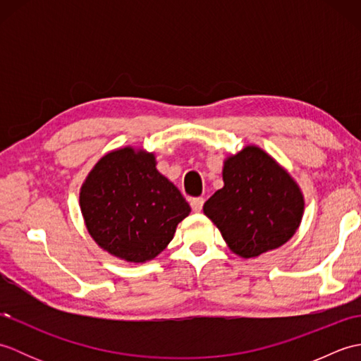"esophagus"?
Wrapping results in <instances>:
<instances>
[{
	"label": "esophagus",
	"mask_w": 361,
	"mask_h": 361,
	"mask_svg": "<svg viewBox=\"0 0 361 361\" xmlns=\"http://www.w3.org/2000/svg\"><path fill=\"white\" fill-rule=\"evenodd\" d=\"M203 203H204V198L195 197V198H192V200H190V208H192L194 212H202Z\"/></svg>",
	"instance_id": "1"
}]
</instances>
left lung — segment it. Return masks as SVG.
Returning a JSON list of instances; mask_svg holds the SVG:
<instances>
[{"label":"left lung","mask_w":361,"mask_h":361,"mask_svg":"<svg viewBox=\"0 0 361 361\" xmlns=\"http://www.w3.org/2000/svg\"><path fill=\"white\" fill-rule=\"evenodd\" d=\"M224 188L203 206L234 255L257 257L288 242L304 214V195L262 149L247 145L224 163Z\"/></svg>","instance_id":"left-lung-1"}]
</instances>
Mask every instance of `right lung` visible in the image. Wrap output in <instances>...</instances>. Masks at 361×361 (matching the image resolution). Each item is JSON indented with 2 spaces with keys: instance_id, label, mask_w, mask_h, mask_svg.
<instances>
[{
  "instance_id": "obj_1",
  "label": "right lung",
  "mask_w": 361,
  "mask_h": 361,
  "mask_svg": "<svg viewBox=\"0 0 361 361\" xmlns=\"http://www.w3.org/2000/svg\"><path fill=\"white\" fill-rule=\"evenodd\" d=\"M79 202L99 247L133 264L157 257L190 212L180 190L157 171L155 155L133 147L99 159L83 181Z\"/></svg>"
}]
</instances>
